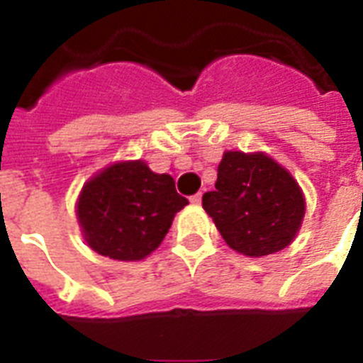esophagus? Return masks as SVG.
<instances>
[{
	"mask_svg": "<svg viewBox=\"0 0 363 363\" xmlns=\"http://www.w3.org/2000/svg\"><path fill=\"white\" fill-rule=\"evenodd\" d=\"M190 201H192L194 205H199V203H201V192L194 194L192 198H190Z\"/></svg>",
	"mask_w": 363,
	"mask_h": 363,
	"instance_id": "34e87169",
	"label": "esophagus"
}]
</instances>
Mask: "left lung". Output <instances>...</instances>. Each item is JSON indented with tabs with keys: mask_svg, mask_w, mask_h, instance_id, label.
I'll return each mask as SVG.
<instances>
[{
	"mask_svg": "<svg viewBox=\"0 0 363 363\" xmlns=\"http://www.w3.org/2000/svg\"><path fill=\"white\" fill-rule=\"evenodd\" d=\"M203 209L233 250L259 258L294 241L305 215V198L294 177L264 152L228 150Z\"/></svg>",
	"mask_w": 363,
	"mask_h": 363,
	"instance_id": "obj_1",
	"label": "left lung"
}]
</instances>
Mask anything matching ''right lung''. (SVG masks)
<instances>
[{
  "instance_id": "obj_1",
  "label": "right lung",
  "mask_w": 363,
  "mask_h": 363,
  "mask_svg": "<svg viewBox=\"0 0 363 363\" xmlns=\"http://www.w3.org/2000/svg\"><path fill=\"white\" fill-rule=\"evenodd\" d=\"M188 199L171 175H158L143 160L118 162L82 186L77 218L92 250L113 259L147 258L160 247Z\"/></svg>"
}]
</instances>
